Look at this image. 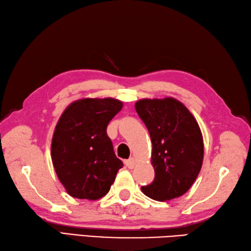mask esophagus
<instances>
[{"instance_id":"1","label":"esophagus","mask_w":251,"mask_h":251,"mask_svg":"<svg viewBox=\"0 0 251 251\" xmlns=\"http://www.w3.org/2000/svg\"><path fill=\"white\" fill-rule=\"evenodd\" d=\"M125 165L127 166V168L132 169L133 167H135V165H136V160H135V158H132V157H131V158L125 160Z\"/></svg>"}]
</instances>
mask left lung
<instances>
[{"instance_id": "obj_1", "label": "left lung", "mask_w": 251, "mask_h": 251, "mask_svg": "<svg viewBox=\"0 0 251 251\" xmlns=\"http://www.w3.org/2000/svg\"><path fill=\"white\" fill-rule=\"evenodd\" d=\"M152 140L155 178L141 190L157 201L183 196L199 174L204 147L196 119L176 98L140 99L135 104Z\"/></svg>"}]
</instances>
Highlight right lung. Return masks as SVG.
I'll use <instances>...</instances> for the list:
<instances>
[{"label": "right lung", "mask_w": 251, "mask_h": 251, "mask_svg": "<svg viewBox=\"0 0 251 251\" xmlns=\"http://www.w3.org/2000/svg\"><path fill=\"white\" fill-rule=\"evenodd\" d=\"M123 108L114 98H83L64 110L52 137L54 170L67 194L97 200L108 194L123 162L107 135L109 122Z\"/></svg>", "instance_id": "right-lung-1"}]
</instances>
